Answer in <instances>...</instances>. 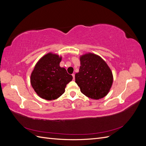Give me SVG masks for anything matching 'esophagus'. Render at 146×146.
<instances>
[{
  "mask_svg": "<svg viewBox=\"0 0 146 146\" xmlns=\"http://www.w3.org/2000/svg\"><path fill=\"white\" fill-rule=\"evenodd\" d=\"M72 76L73 77V80H75V74H72Z\"/></svg>",
  "mask_w": 146,
  "mask_h": 146,
  "instance_id": "obj_1",
  "label": "esophagus"
}]
</instances>
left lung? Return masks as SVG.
Segmentation results:
<instances>
[{
    "label": "left lung",
    "mask_w": 146,
    "mask_h": 146,
    "mask_svg": "<svg viewBox=\"0 0 146 146\" xmlns=\"http://www.w3.org/2000/svg\"><path fill=\"white\" fill-rule=\"evenodd\" d=\"M79 72L75 75L76 83L80 91L92 99L103 98L113 83V74L108 65L100 56L88 54L80 58Z\"/></svg>",
    "instance_id": "1"
}]
</instances>
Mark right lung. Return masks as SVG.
<instances>
[{
  "label": "right lung",
  "mask_w": 146,
  "mask_h": 146,
  "mask_svg": "<svg viewBox=\"0 0 146 146\" xmlns=\"http://www.w3.org/2000/svg\"><path fill=\"white\" fill-rule=\"evenodd\" d=\"M61 57L48 54L36 63L31 74V85L40 98L48 100H55L62 95L66 85L72 76L61 68Z\"/></svg>",
  "instance_id": "right-lung-1"
}]
</instances>
